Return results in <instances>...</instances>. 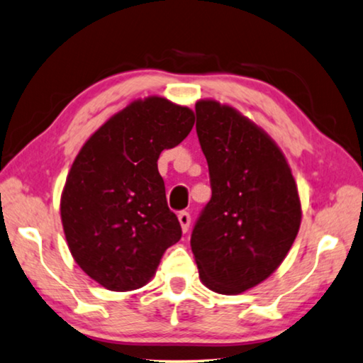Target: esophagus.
Instances as JSON below:
<instances>
[{
	"label": "esophagus",
	"instance_id": "esophagus-1",
	"mask_svg": "<svg viewBox=\"0 0 363 363\" xmlns=\"http://www.w3.org/2000/svg\"><path fill=\"white\" fill-rule=\"evenodd\" d=\"M177 220H179L184 233H187L189 226H191V215H189L187 212H181L179 215H177Z\"/></svg>",
	"mask_w": 363,
	"mask_h": 363
}]
</instances>
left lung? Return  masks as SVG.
Instances as JSON below:
<instances>
[{"label":"left lung","mask_w":363,"mask_h":363,"mask_svg":"<svg viewBox=\"0 0 363 363\" xmlns=\"http://www.w3.org/2000/svg\"><path fill=\"white\" fill-rule=\"evenodd\" d=\"M212 199L191 246L207 289L238 295L270 277L301 223L298 187L282 150L251 118L215 99L196 102Z\"/></svg>","instance_id":"8db88e82"}]
</instances>
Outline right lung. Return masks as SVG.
<instances>
[{"instance_id":"right-lung-1","label":"right lung","mask_w":363,"mask_h":363,"mask_svg":"<svg viewBox=\"0 0 363 363\" xmlns=\"http://www.w3.org/2000/svg\"><path fill=\"white\" fill-rule=\"evenodd\" d=\"M196 122L192 109L161 96L135 99L86 140L60 197V216L74 262L112 291L147 285L167 247L181 240L158 171Z\"/></svg>"}]
</instances>
